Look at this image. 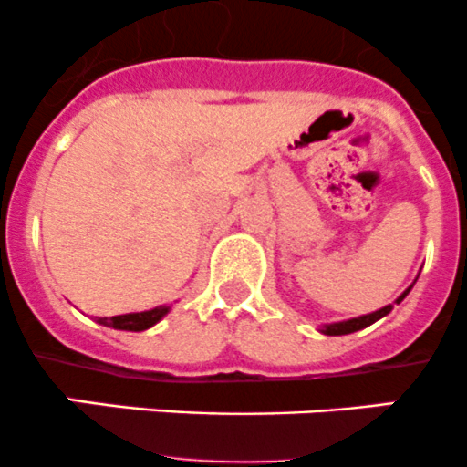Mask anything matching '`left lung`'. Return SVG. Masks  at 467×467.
Wrapping results in <instances>:
<instances>
[{"mask_svg": "<svg viewBox=\"0 0 467 467\" xmlns=\"http://www.w3.org/2000/svg\"><path fill=\"white\" fill-rule=\"evenodd\" d=\"M411 291V286H409L407 291H404L402 296H400L395 303H402L404 298H407V294ZM390 309H393V305H386V307L378 309V312L373 314H364V317H357V318H350V321H341V323H329V325H323L321 332L327 334V337H341V334H352L357 332V329H364L368 327V325H373L375 321H379V318H384L386 314H390Z\"/></svg>", "mask_w": 467, "mask_h": 467, "instance_id": "1", "label": "left lung"}]
</instances>
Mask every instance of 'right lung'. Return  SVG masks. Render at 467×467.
<instances>
[{"mask_svg": "<svg viewBox=\"0 0 467 467\" xmlns=\"http://www.w3.org/2000/svg\"><path fill=\"white\" fill-rule=\"evenodd\" d=\"M167 305H160V307L149 309V312H133V314H119V317L110 318H97V323L108 325V327L115 329H126V332H144V329L153 327L155 323L162 321L169 314Z\"/></svg>", "mask_w": 467, "mask_h": 467, "instance_id": "1", "label": "right lung"}]
</instances>
